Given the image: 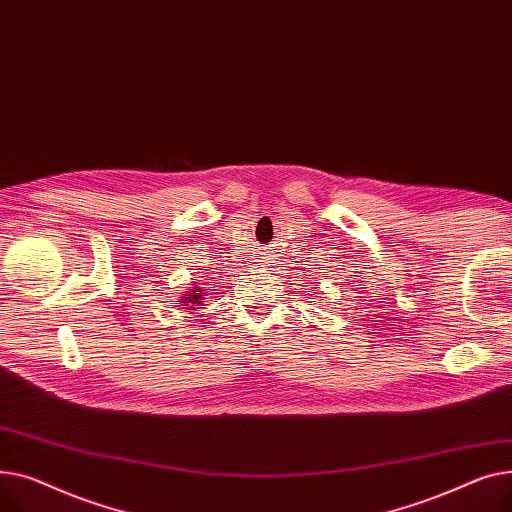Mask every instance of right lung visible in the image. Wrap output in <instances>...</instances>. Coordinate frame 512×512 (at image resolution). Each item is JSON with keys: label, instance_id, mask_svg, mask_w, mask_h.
<instances>
[{"label": "right lung", "instance_id": "1", "mask_svg": "<svg viewBox=\"0 0 512 512\" xmlns=\"http://www.w3.org/2000/svg\"><path fill=\"white\" fill-rule=\"evenodd\" d=\"M179 302H182V306H184L186 310H190V314H192V312H198L200 306H204V304H202V302H204V289L198 287V285L190 287L188 291H184V295H182V299H179Z\"/></svg>", "mask_w": 512, "mask_h": 512}]
</instances>
